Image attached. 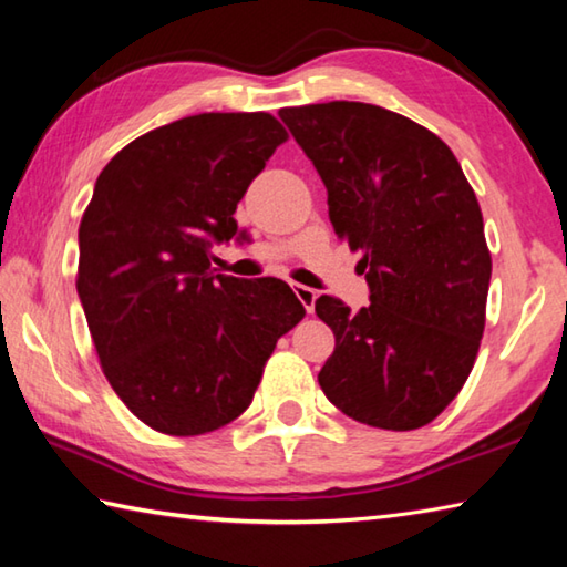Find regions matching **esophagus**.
<instances>
[{
  "label": "esophagus",
  "instance_id": "34e87169",
  "mask_svg": "<svg viewBox=\"0 0 567 567\" xmlns=\"http://www.w3.org/2000/svg\"><path fill=\"white\" fill-rule=\"evenodd\" d=\"M292 290L297 295V300L302 302L305 310L312 312L315 310V300H318V292H315L312 287H307V285H292Z\"/></svg>",
  "mask_w": 567,
  "mask_h": 567
}]
</instances>
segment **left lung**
<instances>
[{
  "label": "left lung",
  "instance_id": "1",
  "mask_svg": "<svg viewBox=\"0 0 567 567\" xmlns=\"http://www.w3.org/2000/svg\"><path fill=\"white\" fill-rule=\"evenodd\" d=\"M280 117L370 287L360 312L315 300L334 332L320 388L364 425H427L465 385L485 330L493 262L475 192L437 134L378 104H305Z\"/></svg>",
  "mask_w": 567,
  "mask_h": 567
}]
</instances>
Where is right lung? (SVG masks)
Masks as SVG:
<instances>
[{
    "instance_id": "right-lung-1",
    "label": "right lung",
    "mask_w": 567,
    "mask_h": 567,
    "mask_svg": "<svg viewBox=\"0 0 567 567\" xmlns=\"http://www.w3.org/2000/svg\"><path fill=\"white\" fill-rule=\"evenodd\" d=\"M285 140L267 112H205L142 134L100 172L76 295L112 390L157 433L203 435L243 415L277 340L305 318L277 277L209 270Z\"/></svg>"
}]
</instances>
